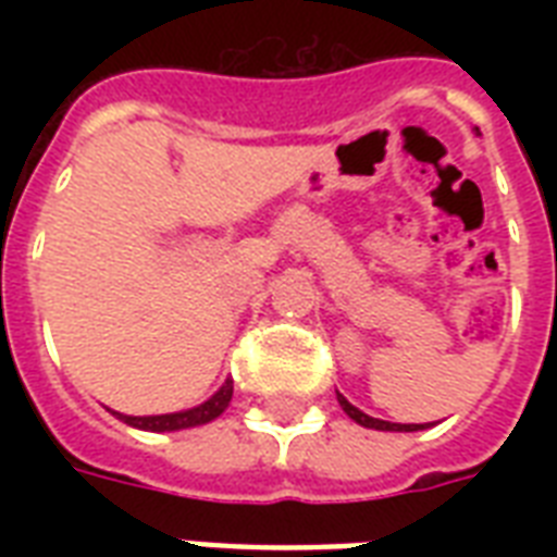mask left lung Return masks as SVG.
Returning a JSON list of instances; mask_svg holds the SVG:
<instances>
[{
	"label": "left lung",
	"mask_w": 557,
	"mask_h": 557,
	"mask_svg": "<svg viewBox=\"0 0 557 557\" xmlns=\"http://www.w3.org/2000/svg\"><path fill=\"white\" fill-rule=\"evenodd\" d=\"M476 133H480V129H476ZM338 405L344 407V413H347L352 422H358L361 428H372V431H405V433H410V431H422V428H424V424H398V422H384V419H372V416H367L364 410H358L356 405H349L347 398L341 396V393H338Z\"/></svg>",
	"instance_id": "8db88e82"
}]
</instances>
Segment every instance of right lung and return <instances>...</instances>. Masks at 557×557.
<instances>
[{"label":"right lung","mask_w":557,"mask_h":557,"mask_svg":"<svg viewBox=\"0 0 557 557\" xmlns=\"http://www.w3.org/2000/svg\"><path fill=\"white\" fill-rule=\"evenodd\" d=\"M231 396H234V381L225 379V384L196 407H187V410H178V413H159V416H126V413H112L121 419V422L133 424L138 431H152V433H170V431H187V428H199V424L213 422L216 416H222L231 405Z\"/></svg>","instance_id":"1"}]
</instances>
